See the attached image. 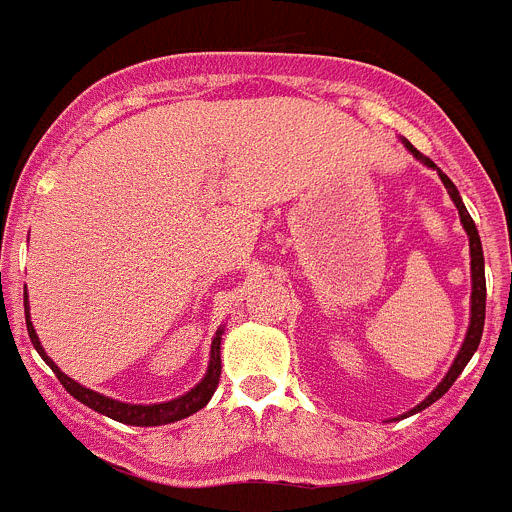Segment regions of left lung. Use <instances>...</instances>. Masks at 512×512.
I'll return each instance as SVG.
<instances>
[{
  "instance_id": "left-lung-1",
  "label": "left lung",
  "mask_w": 512,
  "mask_h": 512,
  "mask_svg": "<svg viewBox=\"0 0 512 512\" xmlns=\"http://www.w3.org/2000/svg\"><path fill=\"white\" fill-rule=\"evenodd\" d=\"M405 146H408V151L413 153L415 158H420V161H423L425 166H433V169H436V164H433L431 158L423 156V153H420L415 146H410L408 140H405ZM438 176H441L443 187L449 189L451 200H454L456 210H459L461 225H464V230H467V235H469V251H472V320H469V330H467V338H464V346H461L459 356H456V361H454V364H451L449 374L443 377V382L438 384L436 390H433L431 395L425 397L423 402H420V405L413 410V413H418V410L428 408V405H433V402H436L438 397H443V395H446V392H449V387L456 382V377H459V374H461V369L467 366V361L472 359V354H474V351H477L479 338H482V328H485V297H487L485 259H482V243H479L477 225H474L472 215H469L467 207H464V202H461L459 189L454 187V182H451V179L446 174H441V171H438Z\"/></svg>"
}]
</instances>
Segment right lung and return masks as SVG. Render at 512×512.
Masks as SVG:
<instances>
[{"instance_id":"right-lung-1","label":"right lung","mask_w":512,"mask_h":512,"mask_svg":"<svg viewBox=\"0 0 512 512\" xmlns=\"http://www.w3.org/2000/svg\"><path fill=\"white\" fill-rule=\"evenodd\" d=\"M25 320H27V333H30V341H33L35 351H38V354L43 356L45 364L51 366L53 372H56L58 382L66 387V392H69V395H74L79 402H84L87 408L97 410V413L107 415V418H112V420H120V423L166 425V423H174V420L189 418L192 413H197V410L205 408L207 402H210V397L215 395V390H217V379H220V369H223V364H220V336H223V330H217V336L212 338L210 366H207L205 379H202V382L197 384L192 392H187V395H182V397H176V400H171V402H161V405H128V402L110 400V397L99 395V392H92V390H87V387H81L79 382H74L71 377H66V374H63L61 369H58V366L53 364L48 356H45L43 346H40L38 336H35L33 323H30V315H27V289H25Z\"/></svg>"}]
</instances>
